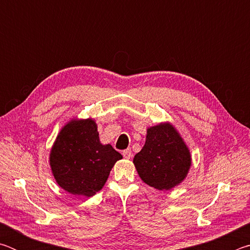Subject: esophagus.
<instances>
[{
    "instance_id": "obj_1",
    "label": "esophagus",
    "mask_w": 250,
    "mask_h": 250,
    "mask_svg": "<svg viewBox=\"0 0 250 250\" xmlns=\"http://www.w3.org/2000/svg\"><path fill=\"white\" fill-rule=\"evenodd\" d=\"M122 155H124V158H125V159H130V158H132V152H131L130 149H126L122 152Z\"/></svg>"
}]
</instances>
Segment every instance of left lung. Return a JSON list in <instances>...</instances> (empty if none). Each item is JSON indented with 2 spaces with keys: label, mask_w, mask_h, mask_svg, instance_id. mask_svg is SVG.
Segmentation results:
<instances>
[{
  "label": "left lung",
  "mask_w": 250,
  "mask_h": 250,
  "mask_svg": "<svg viewBox=\"0 0 250 250\" xmlns=\"http://www.w3.org/2000/svg\"><path fill=\"white\" fill-rule=\"evenodd\" d=\"M133 163L143 182L167 191L184 180L191 155L172 125H159L147 129L146 145L134 155Z\"/></svg>",
  "instance_id": "8db88e82"
}]
</instances>
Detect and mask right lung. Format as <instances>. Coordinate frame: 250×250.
I'll use <instances>...</instances> for the list:
<instances>
[{"mask_svg":"<svg viewBox=\"0 0 250 250\" xmlns=\"http://www.w3.org/2000/svg\"><path fill=\"white\" fill-rule=\"evenodd\" d=\"M122 155L103 146L94 120L71 121L59 132L50 152V167L61 188L90 197L99 192Z\"/></svg>","mask_w":250,"mask_h":250,"instance_id":"1","label":"right lung"}]
</instances>
